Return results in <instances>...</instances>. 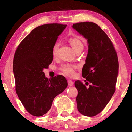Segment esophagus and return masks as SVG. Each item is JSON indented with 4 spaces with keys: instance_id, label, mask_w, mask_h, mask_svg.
<instances>
[{
    "instance_id": "34e87169",
    "label": "esophagus",
    "mask_w": 132,
    "mask_h": 132,
    "mask_svg": "<svg viewBox=\"0 0 132 132\" xmlns=\"http://www.w3.org/2000/svg\"><path fill=\"white\" fill-rule=\"evenodd\" d=\"M68 86H73V82L71 81V80H68Z\"/></svg>"
}]
</instances>
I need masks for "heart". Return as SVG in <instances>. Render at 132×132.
<instances>
[{
	"label": "heart",
	"mask_w": 132,
	"mask_h": 132,
	"mask_svg": "<svg viewBox=\"0 0 132 132\" xmlns=\"http://www.w3.org/2000/svg\"><path fill=\"white\" fill-rule=\"evenodd\" d=\"M69 42L71 45V47H72L73 50H75V52H76L77 50H80V49H83V44H82V42L79 39L73 38H71L69 39ZM59 46V44L58 43V42L55 43L53 46L52 53V55L54 57H56L57 56ZM61 70L64 74L69 77H73L75 76L76 75L75 67L71 65V64H64V65L62 66Z\"/></svg>",
	"instance_id": "1"
}]
</instances>
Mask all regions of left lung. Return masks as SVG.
<instances>
[{
  "mask_svg": "<svg viewBox=\"0 0 132 132\" xmlns=\"http://www.w3.org/2000/svg\"><path fill=\"white\" fill-rule=\"evenodd\" d=\"M72 27L87 40L88 53L82 69L86 88L80 80L75 82L78 91L77 109L87 117L103 110L115 91L119 63L117 52L106 33L95 23L83 22Z\"/></svg>",
  "mask_w": 132,
  "mask_h": 132,
  "instance_id": "left-lung-1",
  "label": "left lung"
}]
</instances>
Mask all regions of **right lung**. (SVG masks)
<instances>
[{
	"label": "right lung",
	"instance_id": "right-lung-1",
	"mask_svg": "<svg viewBox=\"0 0 132 132\" xmlns=\"http://www.w3.org/2000/svg\"><path fill=\"white\" fill-rule=\"evenodd\" d=\"M66 26L53 23L37 27L15 52L13 69L15 91L24 108L35 117L47 113L54 98L68 86L63 76L49 79L43 71L52 63V48Z\"/></svg>",
	"mask_w": 132,
	"mask_h": 132
}]
</instances>
